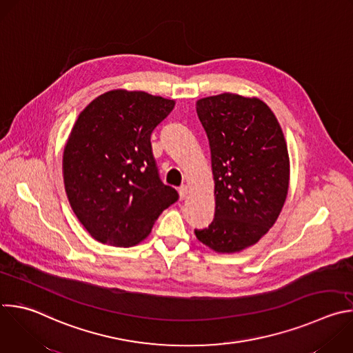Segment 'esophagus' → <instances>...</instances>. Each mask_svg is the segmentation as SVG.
I'll list each match as a JSON object with an SVG mask.
<instances>
[{"instance_id":"1","label":"esophagus","mask_w":353,"mask_h":353,"mask_svg":"<svg viewBox=\"0 0 353 353\" xmlns=\"http://www.w3.org/2000/svg\"><path fill=\"white\" fill-rule=\"evenodd\" d=\"M179 195H180V199H181V201L185 199L187 195H188V187H187V185H181V187L179 188Z\"/></svg>"}]
</instances>
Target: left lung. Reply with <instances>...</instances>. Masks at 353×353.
<instances>
[{"label":"left lung","instance_id":"8db88e82","mask_svg":"<svg viewBox=\"0 0 353 353\" xmlns=\"http://www.w3.org/2000/svg\"><path fill=\"white\" fill-rule=\"evenodd\" d=\"M214 183V219L195 230L217 254L255 245L276 223L290 185V157L272 109L256 97L232 92L196 101Z\"/></svg>","mask_w":353,"mask_h":353}]
</instances>
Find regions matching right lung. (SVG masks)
<instances>
[{"label":"right lung","instance_id":"right-lung-1","mask_svg":"<svg viewBox=\"0 0 353 353\" xmlns=\"http://www.w3.org/2000/svg\"><path fill=\"white\" fill-rule=\"evenodd\" d=\"M176 101L145 91L110 90L79 114L63 148L69 203L90 236L128 248L144 241L179 199L158 176L151 133Z\"/></svg>","mask_w":353,"mask_h":353}]
</instances>
